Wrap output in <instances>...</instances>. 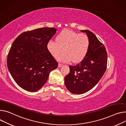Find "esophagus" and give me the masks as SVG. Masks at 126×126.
<instances>
[{"instance_id":"34e87169","label":"esophagus","mask_w":126,"mask_h":126,"mask_svg":"<svg viewBox=\"0 0 126 126\" xmlns=\"http://www.w3.org/2000/svg\"><path fill=\"white\" fill-rule=\"evenodd\" d=\"M63 65V64H62V63H59V64H58V67H61V66H62Z\"/></svg>"}]
</instances>
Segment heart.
<instances>
[{
  "label": "heart",
  "instance_id": "heart-1",
  "mask_svg": "<svg viewBox=\"0 0 126 126\" xmlns=\"http://www.w3.org/2000/svg\"><path fill=\"white\" fill-rule=\"evenodd\" d=\"M90 45L88 37L85 33H79L69 30L60 32L56 40H51L47 44L50 53L59 61L73 62L81 61L86 56Z\"/></svg>",
  "mask_w": 126,
  "mask_h": 126
}]
</instances>
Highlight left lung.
<instances>
[{"instance_id": "left-lung-1", "label": "left lung", "mask_w": 126, "mask_h": 126, "mask_svg": "<svg viewBox=\"0 0 126 126\" xmlns=\"http://www.w3.org/2000/svg\"><path fill=\"white\" fill-rule=\"evenodd\" d=\"M86 32L90 41L88 52L83 59L75 66H69L70 72L64 78L66 88L74 94H82L92 89L106 71L108 54L104 45L94 34L88 30Z\"/></svg>"}]
</instances>
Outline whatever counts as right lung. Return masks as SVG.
Segmentation results:
<instances>
[{
  "label": "right lung",
  "mask_w": 126,
  "mask_h": 126,
  "mask_svg": "<svg viewBox=\"0 0 126 126\" xmlns=\"http://www.w3.org/2000/svg\"><path fill=\"white\" fill-rule=\"evenodd\" d=\"M53 28H43L21 33L15 39L8 52L7 66L17 84L34 92L47 82L50 73L58 63L47 48L56 33Z\"/></svg>",
  "instance_id": "add662e5"
}]
</instances>
